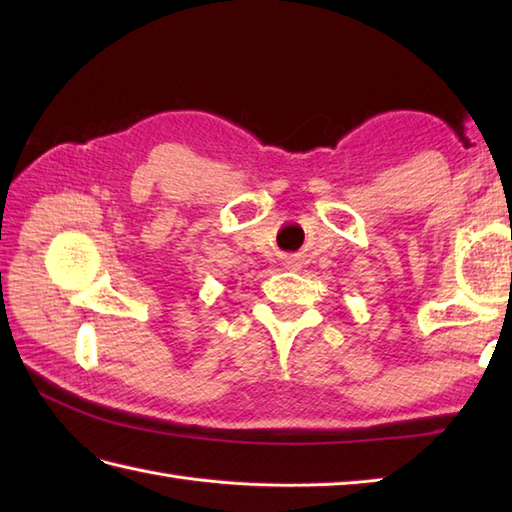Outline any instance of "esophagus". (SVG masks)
Instances as JSON below:
<instances>
[{
  "label": "esophagus",
  "instance_id": "34e87169",
  "mask_svg": "<svg viewBox=\"0 0 512 512\" xmlns=\"http://www.w3.org/2000/svg\"><path fill=\"white\" fill-rule=\"evenodd\" d=\"M284 264H286L288 270H299V268H301V262H299V259H297L295 255H288Z\"/></svg>",
  "mask_w": 512,
  "mask_h": 512
}]
</instances>
